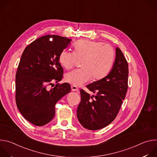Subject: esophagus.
Listing matches in <instances>:
<instances>
[{
  "label": "esophagus",
  "instance_id": "34e87169",
  "mask_svg": "<svg viewBox=\"0 0 157 157\" xmlns=\"http://www.w3.org/2000/svg\"><path fill=\"white\" fill-rule=\"evenodd\" d=\"M71 87V89H72L73 91H78L79 89L76 86H75L72 85Z\"/></svg>",
  "mask_w": 157,
  "mask_h": 157
}]
</instances>
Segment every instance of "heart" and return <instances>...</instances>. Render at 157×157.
<instances>
[{
  "instance_id": "heart-1",
  "label": "heart",
  "mask_w": 157,
  "mask_h": 157,
  "mask_svg": "<svg viewBox=\"0 0 157 157\" xmlns=\"http://www.w3.org/2000/svg\"><path fill=\"white\" fill-rule=\"evenodd\" d=\"M75 51L63 50L59 61L66 70H71L78 61H83L81 70H74L65 76L66 82L81 86L90 81L104 78L110 71L115 60V51L109 44L101 41L81 40L74 44Z\"/></svg>"
}]
</instances>
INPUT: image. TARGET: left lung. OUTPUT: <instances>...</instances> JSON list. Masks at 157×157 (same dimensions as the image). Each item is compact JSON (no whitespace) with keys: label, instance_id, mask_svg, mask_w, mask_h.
Returning a JSON list of instances; mask_svg holds the SVG:
<instances>
[{"label":"left lung","instance_id":"1","mask_svg":"<svg viewBox=\"0 0 157 157\" xmlns=\"http://www.w3.org/2000/svg\"><path fill=\"white\" fill-rule=\"evenodd\" d=\"M128 63L119 47L113 69L103 79L86 86L92 96L81 89V102L77 109L79 122L84 128L96 130L113 122L125 99L128 88Z\"/></svg>","mask_w":157,"mask_h":157}]
</instances>
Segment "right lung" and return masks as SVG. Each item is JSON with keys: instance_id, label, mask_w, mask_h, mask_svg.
Here are the masks:
<instances>
[{"instance_id": "add662e5", "label": "right lung", "mask_w": 157, "mask_h": 157, "mask_svg": "<svg viewBox=\"0 0 157 157\" xmlns=\"http://www.w3.org/2000/svg\"><path fill=\"white\" fill-rule=\"evenodd\" d=\"M71 39L47 35L31 43L21 55L15 76V101L20 113L36 126L50 122L55 114V104L71 91L70 84L53 81L63 78V69L59 61L60 53Z\"/></svg>"}]
</instances>
